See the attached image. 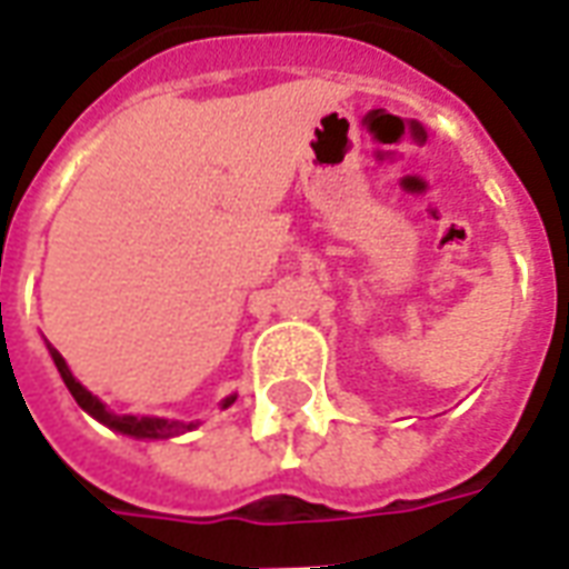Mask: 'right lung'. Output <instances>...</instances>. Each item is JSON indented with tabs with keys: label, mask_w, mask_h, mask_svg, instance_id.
<instances>
[{
	"label": "right lung",
	"mask_w": 569,
	"mask_h": 569,
	"mask_svg": "<svg viewBox=\"0 0 569 569\" xmlns=\"http://www.w3.org/2000/svg\"><path fill=\"white\" fill-rule=\"evenodd\" d=\"M48 353L54 359L57 371H60V378L69 387V393L72 399L79 402L91 418H97L100 423H106L109 429H116L121 436H133V439H170V436H179V432H188V429H194L198 423H182V420H167V418H133V415H112V411H106V406L97 399L93 393H88L84 387H81L76 378H72V371H69L67 359L57 353L54 347L48 345ZM237 396H228L222 402V408H228L234 402Z\"/></svg>",
	"instance_id": "right-lung-1"
}]
</instances>
